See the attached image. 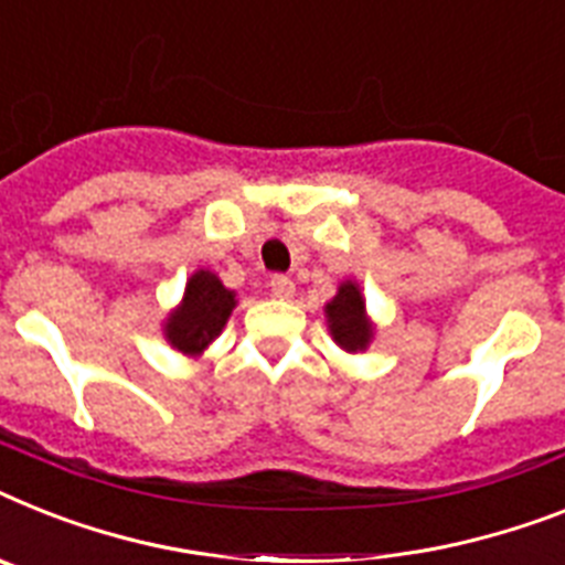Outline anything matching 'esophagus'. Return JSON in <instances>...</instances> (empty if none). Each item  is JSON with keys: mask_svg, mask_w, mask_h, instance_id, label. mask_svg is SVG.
Returning a JSON list of instances; mask_svg holds the SVG:
<instances>
[{"mask_svg": "<svg viewBox=\"0 0 565 565\" xmlns=\"http://www.w3.org/2000/svg\"><path fill=\"white\" fill-rule=\"evenodd\" d=\"M267 287L275 298H292V292H296V284H292L287 275H273L267 281Z\"/></svg>", "mask_w": 565, "mask_h": 565, "instance_id": "34e87169", "label": "esophagus"}]
</instances>
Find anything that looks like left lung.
Segmentation results:
<instances>
[{"mask_svg": "<svg viewBox=\"0 0 565 565\" xmlns=\"http://www.w3.org/2000/svg\"><path fill=\"white\" fill-rule=\"evenodd\" d=\"M324 316L327 327H330V335H333V341L341 350H348V353L367 350V344L373 339V324L367 319V310H364V298L362 290H359V284H341L333 301L324 307Z\"/></svg>", "mask_w": 565, "mask_h": 565, "instance_id": "left-lung-1", "label": "left lung"}]
</instances>
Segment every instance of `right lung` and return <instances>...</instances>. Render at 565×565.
Listing matches in <instances>:
<instances>
[{"instance_id": "right-lung-1", "label": "right lung", "mask_w": 565, "mask_h": 565, "mask_svg": "<svg viewBox=\"0 0 565 565\" xmlns=\"http://www.w3.org/2000/svg\"><path fill=\"white\" fill-rule=\"evenodd\" d=\"M235 305V292L226 290L215 273L198 269L186 281L183 301L166 319V341L183 355H201L221 335Z\"/></svg>"}]
</instances>
